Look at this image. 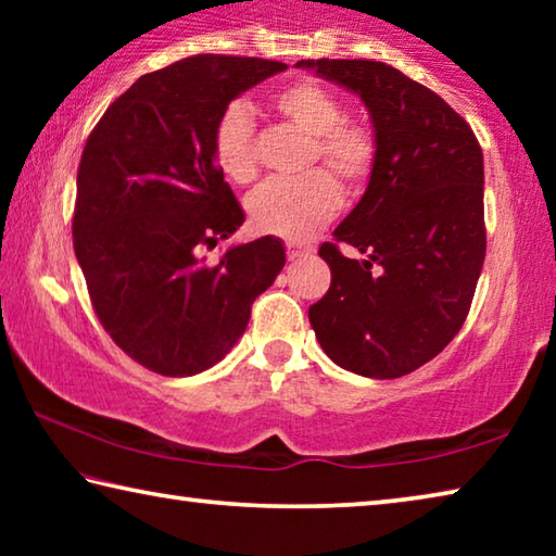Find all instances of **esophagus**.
Returning a JSON list of instances; mask_svg holds the SVG:
<instances>
[{
	"instance_id": "1",
	"label": "esophagus",
	"mask_w": 556,
	"mask_h": 556,
	"mask_svg": "<svg viewBox=\"0 0 556 556\" xmlns=\"http://www.w3.org/2000/svg\"><path fill=\"white\" fill-rule=\"evenodd\" d=\"M306 255H308V248H301V244H294V242L287 244V257H289L291 262L306 257Z\"/></svg>"
}]
</instances>
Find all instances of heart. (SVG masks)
<instances>
[{"label": "heart", "mask_w": 556, "mask_h": 556, "mask_svg": "<svg viewBox=\"0 0 556 556\" xmlns=\"http://www.w3.org/2000/svg\"><path fill=\"white\" fill-rule=\"evenodd\" d=\"M271 110L308 137L304 174L294 181H267L244 203L248 220L262 235L304 240L331 220L341 193H361L375 174L380 142L372 125L345 117L333 90L316 80H294L271 96ZM213 156L232 184L255 181L260 172L255 119L242 102L223 112L213 131Z\"/></svg>", "instance_id": "b5f03b06"}]
</instances>
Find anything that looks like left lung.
<instances>
[{
    "label": "left lung",
    "instance_id": "obj_1",
    "mask_svg": "<svg viewBox=\"0 0 556 556\" xmlns=\"http://www.w3.org/2000/svg\"><path fill=\"white\" fill-rule=\"evenodd\" d=\"M370 112L378 166L361 203L318 248L331 287L308 308L343 370L392 380L421 368L464 326L485 260L483 152L434 90L380 61H299ZM355 247L351 261L340 244Z\"/></svg>",
    "mask_w": 556,
    "mask_h": 556
}]
</instances>
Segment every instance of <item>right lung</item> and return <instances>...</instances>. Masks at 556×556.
Wrapping results in <instances>:
<instances>
[{"label": "right lung", "instance_id": "1", "mask_svg": "<svg viewBox=\"0 0 556 556\" xmlns=\"http://www.w3.org/2000/svg\"><path fill=\"white\" fill-rule=\"evenodd\" d=\"M287 65L191 55L147 73L90 131L78 166L73 248L100 324L131 361L166 378L208 370L285 267L265 235L208 265L203 248L244 223L213 156L230 100Z\"/></svg>", "mask_w": 556, "mask_h": 556}]
</instances>
